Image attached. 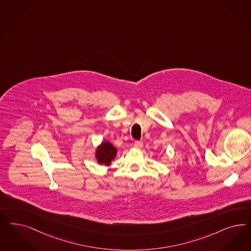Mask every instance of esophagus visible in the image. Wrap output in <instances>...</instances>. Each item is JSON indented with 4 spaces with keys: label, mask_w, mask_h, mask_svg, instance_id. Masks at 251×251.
<instances>
[{
    "label": "esophagus",
    "mask_w": 251,
    "mask_h": 251,
    "mask_svg": "<svg viewBox=\"0 0 251 251\" xmlns=\"http://www.w3.org/2000/svg\"><path fill=\"white\" fill-rule=\"evenodd\" d=\"M134 145H135V147H136L137 149H141V148L143 147V142L140 141V140H137V141H135Z\"/></svg>",
    "instance_id": "obj_1"
}]
</instances>
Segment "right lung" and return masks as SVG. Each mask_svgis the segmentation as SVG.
Masks as SVG:
<instances>
[{"label":"right lung","mask_w":251,"mask_h":251,"mask_svg":"<svg viewBox=\"0 0 251 251\" xmlns=\"http://www.w3.org/2000/svg\"><path fill=\"white\" fill-rule=\"evenodd\" d=\"M117 153V150L109 141H103L96 150V159L100 164L110 165Z\"/></svg>","instance_id":"1"}]
</instances>
